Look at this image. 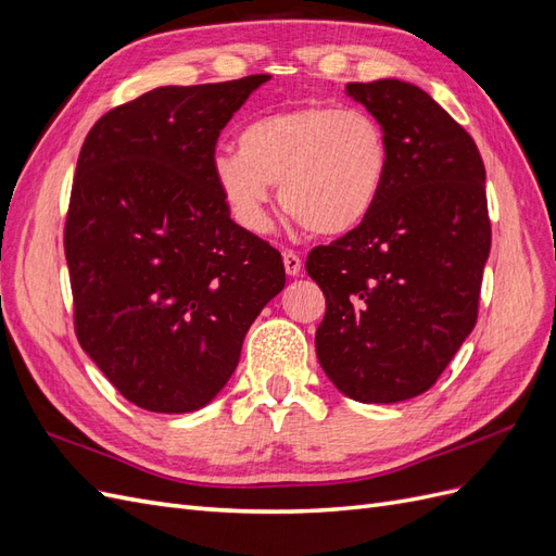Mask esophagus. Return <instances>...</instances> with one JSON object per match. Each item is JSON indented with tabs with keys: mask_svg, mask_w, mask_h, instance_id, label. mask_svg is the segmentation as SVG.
I'll return each mask as SVG.
<instances>
[{
	"mask_svg": "<svg viewBox=\"0 0 556 556\" xmlns=\"http://www.w3.org/2000/svg\"><path fill=\"white\" fill-rule=\"evenodd\" d=\"M282 264H285V271H288V276L290 278H294V276H299L301 274V260H299V255H294V252H285L282 255Z\"/></svg>",
	"mask_w": 556,
	"mask_h": 556,
	"instance_id": "esophagus-1",
	"label": "esophagus"
}]
</instances>
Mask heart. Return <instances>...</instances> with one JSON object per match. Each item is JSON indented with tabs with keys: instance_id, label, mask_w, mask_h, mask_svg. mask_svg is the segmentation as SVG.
Returning a JSON list of instances; mask_svg holds the SVG:
<instances>
[{
	"instance_id": "obj_1",
	"label": "heart",
	"mask_w": 556,
	"mask_h": 556,
	"mask_svg": "<svg viewBox=\"0 0 556 556\" xmlns=\"http://www.w3.org/2000/svg\"><path fill=\"white\" fill-rule=\"evenodd\" d=\"M213 180L243 229L262 233L280 185L282 208L327 239L359 229L390 176V141L371 113L306 104L250 121L239 150H217Z\"/></svg>"
}]
</instances>
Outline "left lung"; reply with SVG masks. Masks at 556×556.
Returning a JSON list of instances; mask_svg holds the SVG:
<instances>
[{
    "instance_id": "1",
    "label": "left lung",
    "mask_w": 556,
    "mask_h": 556,
    "mask_svg": "<svg viewBox=\"0 0 556 556\" xmlns=\"http://www.w3.org/2000/svg\"><path fill=\"white\" fill-rule=\"evenodd\" d=\"M390 141V176L368 220L315 248L327 296L319 366L359 403L425 394L473 331L492 227L478 146L413 83H348Z\"/></svg>"
}]
</instances>
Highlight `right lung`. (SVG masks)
Segmentation results:
<instances>
[{
  "label": "right lung",
  "instance_id": "1",
  "mask_svg": "<svg viewBox=\"0 0 556 556\" xmlns=\"http://www.w3.org/2000/svg\"><path fill=\"white\" fill-rule=\"evenodd\" d=\"M268 78L155 88L80 148L64 227L76 336L143 410L208 406L285 288L280 252L231 220L211 172L223 127Z\"/></svg>",
  "mask_w": 556,
  "mask_h": 556
}]
</instances>
